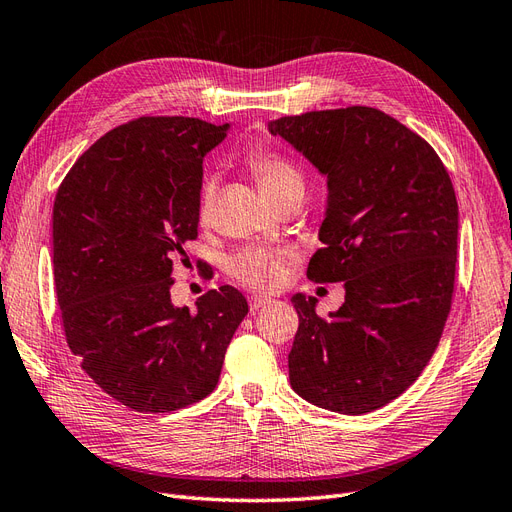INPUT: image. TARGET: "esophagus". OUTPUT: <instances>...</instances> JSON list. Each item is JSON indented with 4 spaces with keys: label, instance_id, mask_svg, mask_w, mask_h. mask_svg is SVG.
Returning <instances> with one entry per match:
<instances>
[{
    "label": "esophagus",
    "instance_id": "esophagus-1",
    "mask_svg": "<svg viewBox=\"0 0 512 512\" xmlns=\"http://www.w3.org/2000/svg\"><path fill=\"white\" fill-rule=\"evenodd\" d=\"M271 303V299L269 297H250V309L252 312H256V309H260V307H265V305H269Z\"/></svg>",
    "mask_w": 512,
    "mask_h": 512
}]
</instances>
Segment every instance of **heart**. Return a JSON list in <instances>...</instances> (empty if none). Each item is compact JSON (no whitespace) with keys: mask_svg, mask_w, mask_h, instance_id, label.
Wrapping results in <instances>:
<instances>
[{"mask_svg":"<svg viewBox=\"0 0 512 512\" xmlns=\"http://www.w3.org/2000/svg\"><path fill=\"white\" fill-rule=\"evenodd\" d=\"M245 166L256 179L258 188L265 192L277 205L288 194L303 190L305 181L301 170L294 166L286 156L273 149L258 147L247 151ZM213 196L215 183L213 179H205L200 183L198 200H196V215L200 224H209L213 213ZM290 262V254L280 247H265V245H250L243 247L235 256L230 258L228 269L235 280L247 288L258 292L277 290L286 280V269Z\"/></svg>","mask_w":512,"mask_h":512,"instance_id":"obj_1","label":"heart"}]
</instances>
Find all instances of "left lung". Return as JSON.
Here are the masks:
<instances>
[{"label":"left lung","mask_w":512,"mask_h":512,"mask_svg":"<svg viewBox=\"0 0 512 512\" xmlns=\"http://www.w3.org/2000/svg\"><path fill=\"white\" fill-rule=\"evenodd\" d=\"M329 179L320 250L307 277L344 282L335 314L292 297L299 331L292 389L339 414L389 404L421 376L451 312L459 211L453 181L425 138L371 106L280 117L269 126Z\"/></svg>","instance_id":"1"}]
</instances>
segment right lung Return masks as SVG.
<instances>
[{
    "label": "right lung",
    "instance_id": "1",
    "mask_svg": "<svg viewBox=\"0 0 512 512\" xmlns=\"http://www.w3.org/2000/svg\"><path fill=\"white\" fill-rule=\"evenodd\" d=\"M226 130L196 117L121 123L74 162L55 196V292L68 348L106 395L136 412L207 397L247 316L232 286L205 292L196 314L170 301L173 267L198 237L203 158Z\"/></svg>",
    "mask_w": 512,
    "mask_h": 512
}]
</instances>
